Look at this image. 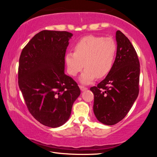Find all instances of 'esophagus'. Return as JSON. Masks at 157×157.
Instances as JSON below:
<instances>
[{
	"label": "esophagus",
	"instance_id": "34e87169",
	"mask_svg": "<svg viewBox=\"0 0 157 157\" xmlns=\"http://www.w3.org/2000/svg\"><path fill=\"white\" fill-rule=\"evenodd\" d=\"M79 88H80L81 91H85V90H86L87 89H88L87 87L84 86H79Z\"/></svg>",
	"mask_w": 157,
	"mask_h": 157
}]
</instances>
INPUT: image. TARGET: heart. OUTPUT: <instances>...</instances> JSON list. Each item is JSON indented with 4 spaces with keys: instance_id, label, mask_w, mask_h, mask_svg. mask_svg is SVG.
Masks as SVG:
<instances>
[{
    "instance_id": "heart-1",
    "label": "heart",
    "mask_w": 157,
    "mask_h": 157,
    "mask_svg": "<svg viewBox=\"0 0 157 157\" xmlns=\"http://www.w3.org/2000/svg\"><path fill=\"white\" fill-rule=\"evenodd\" d=\"M116 50V42L110 37L84 36L75 44L74 52H69L66 55L68 73L75 77L84 67L80 81L86 84L95 77L102 78L112 68Z\"/></svg>"
}]
</instances>
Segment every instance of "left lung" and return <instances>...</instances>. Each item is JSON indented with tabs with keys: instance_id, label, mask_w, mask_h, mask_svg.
Segmentation results:
<instances>
[{
	"instance_id": "8db88e82",
	"label": "left lung",
	"mask_w": 157,
	"mask_h": 157,
	"mask_svg": "<svg viewBox=\"0 0 157 157\" xmlns=\"http://www.w3.org/2000/svg\"><path fill=\"white\" fill-rule=\"evenodd\" d=\"M117 52L113 67L105 79L90 90L94 93L95 117L107 125L123 120L139 93L140 63L128 38L116 32Z\"/></svg>"
}]
</instances>
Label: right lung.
Segmentation results:
<instances>
[{"label":"right lung","instance_id":"add662e5","mask_svg":"<svg viewBox=\"0 0 157 157\" xmlns=\"http://www.w3.org/2000/svg\"><path fill=\"white\" fill-rule=\"evenodd\" d=\"M72 36L66 31L42 30L23 48L19 58L18 86L28 109L37 121L52 128L68 120L80 95L77 82L64 73Z\"/></svg>","mask_w":157,"mask_h":157}]
</instances>
